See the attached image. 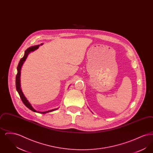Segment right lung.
<instances>
[{"instance_id":"right-lung-1","label":"right lung","mask_w":153,"mask_h":153,"mask_svg":"<svg viewBox=\"0 0 153 153\" xmlns=\"http://www.w3.org/2000/svg\"><path fill=\"white\" fill-rule=\"evenodd\" d=\"M43 44H41V45H36V46H31V47H30L27 50H26V51H25V54H24V56L23 57V58L21 59L19 64H18V65L17 67V74H16V80H15V82H16V91H18L19 95L20 96V97L21 99H22V101L23 102V104L29 108V109L31 110L33 112H37V113H39V114H46V113H48V112H51L52 111H54L56 109H58V108H56V109H51V110H49V111H43V112H41V111H38L36 109H34L32 105H31V104L30 103L29 101L27 100L26 97L25 96L24 94H23L22 92V89L21 88V79H20V77H21V68H22V65L24 63V62L26 61V58L27 57L28 55L32 51H34L36 50L39 46L40 45H42Z\"/></svg>"}]
</instances>
